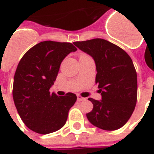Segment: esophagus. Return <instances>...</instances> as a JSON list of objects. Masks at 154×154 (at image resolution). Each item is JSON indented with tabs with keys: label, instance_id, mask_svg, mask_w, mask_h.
Here are the masks:
<instances>
[{
	"label": "esophagus",
	"instance_id": "34e87169",
	"mask_svg": "<svg viewBox=\"0 0 154 154\" xmlns=\"http://www.w3.org/2000/svg\"><path fill=\"white\" fill-rule=\"evenodd\" d=\"M86 99L85 97H82V96H80V95H77V101H86Z\"/></svg>",
	"mask_w": 154,
	"mask_h": 154
}]
</instances>
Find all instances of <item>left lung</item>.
<instances>
[{
    "label": "left lung",
    "mask_w": 154,
    "mask_h": 154,
    "mask_svg": "<svg viewBox=\"0 0 154 154\" xmlns=\"http://www.w3.org/2000/svg\"><path fill=\"white\" fill-rule=\"evenodd\" d=\"M74 45L94 60L95 82L101 100L88 98L92 111L86 114L91 124L105 131H115L128 121L137 101V73L132 60L117 45L101 38L75 42Z\"/></svg>",
    "instance_id": "8db88e82"
}]
</instances>
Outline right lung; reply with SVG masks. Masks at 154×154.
<instances>
[{
    "instance_id": "add662e5",
    "label": "right lung",
    "mask_w": 154,
    "mask_h": 154,
    "mask_svg": "<svg viewBox=\"0 0 154 154\" xmlns=\"http://www.w3.org/2000/svg\"><path fill=\"white\" fill-rule=\"evenodd\" d=\"M77 50L69 42L45 41L26 52L14 76L12 95L16 108L25 125L33 131L46 134L65 124L69 109L77 97L50 94L63 60Z\"/></svg>"
}]
</instances>
